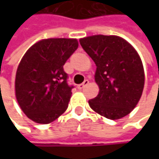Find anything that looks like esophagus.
<instances>
[{
  "mask_svg": "<svg viewBox=\"0 0 159 159\" xmlns=\"http://www.w3.org/2000/svg\"><path fill=\"white\" fill-rule=\"evenodd\" d=\"M88 84H89V81H88V80H84V83H82V84H80L77 85V88H78V89H83V88H84L85 85H87Z\"/></svg>",
  "mask_w": 159,
  "mask_h": 159,
  "instance_id": "esophagus-1",
  "label": "esophagus"
}]
</instances>
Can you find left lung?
Segmentation results:
<instances>
[{
    "instance_id": "1",
    "label": "left lung",
    "mask_w": 159,
    "mask_h": 159,
    "mask_svg": "<svg viewBox=\"0 0 159 159\" xmlns=\"http://www.w3.org/2000/svg\"><path fill=\"white\" fill-rule=\"evenodd\" d=\"M96 63L95 81L99 92L88 101L99 115L119 120L138 104L144 85L142 60L127 40L119 36L95 35L79 39Z\"/></svg>"
}]
</instances>
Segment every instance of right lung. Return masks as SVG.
Here are the masks:
<instances>
[{"instance_id": "1", "label": "right lung", "mask_w": 159, "mask_h": 159, "mask_svg": "<svg viewBox=\"0 0 159 159\" xmlns=\"http://www.w3.org/2000/svg\"><path fill=\"white\" fill-rule=\"evenodd\" d=\"M77 48L76 39H45L23 56L16 70V98L31 120L48 124L67 110L73 86L63 65Z\"/></svg>"}]
</instances>
